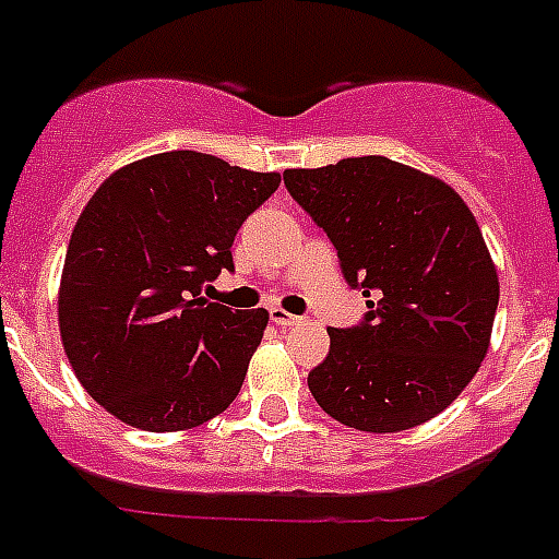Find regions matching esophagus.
<instances>
[{
	"mask_svg": "<svg viewBox=\"0 0 559 559\" xmlns=\"http://www.w3.org/2000/svg\"><path fill=\"white\" fill-rule=\"evenodd\" d=\"M270 321L272 323H278V326H301L304 318L298 316H289V312H284V309H270Z\"/></svg>",
	"mask_w": 559,
	"mask_h": 559,
	"instance_id": "34e87169",
	"label": "esophagus"
}]
</instances>
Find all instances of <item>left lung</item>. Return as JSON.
Masks as SVG:
<instances>
[{"instance_id":"left-lung-1","label":"left lung","mask_w":559,"mask_h":559,"mask_svg":"<svg viewBox=\"0 0 559 559\" xmlns=\"http://www.w3.org/2000/svg\"><path fill=\"white\" fill-rule=\"evenodd\" d=\"M284 185L326 233L369 312L330 332L307 383L323 412L360 431H403L447 409L480 369L497 270L466 201L386 156L287 170Z\"/></svg>"}]
</instances>
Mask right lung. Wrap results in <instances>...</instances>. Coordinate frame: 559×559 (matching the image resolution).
<instances>
[{"label":"right lung","instance_id":"1","mask_svg":"<svg viewBox=\"0 0 559 559\" xmlns=\"http://www.w3.org/2000/svg\"><path fill=\"white\" fill-rule=\"evenodd\" d=\"M278 185V173L173 150L93 192L64 255L59 332L98 406L135 429L181 431L236 401L270 316L201 287L233 270L236 233Z\"/></svg>","mask_w":559,"mask_h":559}]
</instances>
